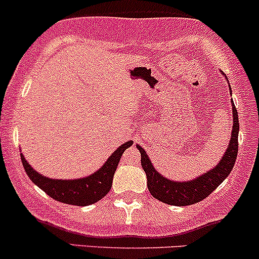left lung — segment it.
<instances>
[{
	"instance_id": "1",
	"label": "left lung",
	"mask_w": 259,
	"mask_h": 259,
	"mask_svg": "<svg viewBox=\"0 0 259 259\" xmlns=\"http://www.w3.org/2000/svg\"><path fill=\"white\" fill-rule=\"evenodd\" d=\"M230 91H231V88H230ZM231 103L234 125H232L231 140H230L225 155L223 156L220 163L217 167H214L211 171L201 175L200 177L195 178V180L189 182H173L167 180L156 171L143 147L136 145V147L141 153V166L146 173L147 188H149V192L151 193L153 198L162 201V203L168 204V205H192V204L199 203L203 199H205L225 181L231 169L234 168L238 152L240 124H238L237 109L234 106V102H231Z\"/></svg>"
}]
</instances>
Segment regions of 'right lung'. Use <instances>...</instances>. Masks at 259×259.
<instances>
[{
  "label": "right lung",
  "instance_id": "1",
  "mask_svg": "<svg viewBox=\"0 0 259 259\" xmlns=\"http://www.w3.org/2000/svg\"><path fill=\"white\" fill-rule=\"evenodd\" d=\"M132 145L133 141H127L121 145L97 172L81 180H51V178L39 175L35 169H33L29 163L24 160L23 155H21V158L28 177L49 197L65 204L86 206L97 203L102 198L106 197L107 193L112 188L113 176H114L121 155Z\"/></svg>",
  "mask_w": 259,
  "mask_h": 259
}]
</instances>
